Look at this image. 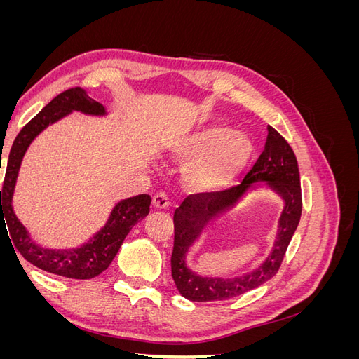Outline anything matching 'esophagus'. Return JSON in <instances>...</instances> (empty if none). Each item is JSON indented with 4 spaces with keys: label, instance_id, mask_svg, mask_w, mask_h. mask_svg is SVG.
<instances>
[{
    "label": "esophagus",
    "instance_id": "1",
    "mask_svg": "<svg viewBox=\"0 0 359 359\" xmlns=\"http://www.w3.org/2000/svg\"><path fill=\"white\" fill-rule=\"evenodd\" d=\"M153 205L157 210H168L170 206V202L165 193H156L153 196Z\"/></svg>",
    "mask_w": 359,
    "mask_h": 359
}]
</instances>
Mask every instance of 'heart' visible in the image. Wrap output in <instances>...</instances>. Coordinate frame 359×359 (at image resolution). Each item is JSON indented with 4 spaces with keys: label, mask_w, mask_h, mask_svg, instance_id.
<instances>
[{
    "label": "heart",
    "mask_w": 359,
    "mask_h": 359,
    "mask_svg": "<svg viewBox=\"0 0 359 359\" xmlns=\"http://www.w3.org/2000/svg\"><path fill=\"white\" fill-rule=\"evenodd\" d=\"M170 156L186 163L182 178L191 191L217 194L240 180L253 160L255 145L244 133L208 124L180 137L172 145Z\"/></svg>",
    "instance_id": "1"
}]
</instances>
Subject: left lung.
I'll list each match as a JSON object with an SVG mask.
<instances>
[{
  "instance_id": "left-lung-1",
  "label": "left lung",
  "mask_w": 359,
  "mask_h": 359,
  "mask_svg": "<svg viewBox=\"0 0 359 359\" xmlns=\"http://www.w3.org/2000/svg\"><path fill=\"white\" fill-rule=\"evenodd\" d=\"M259 188L276 192L284 201L273 247L263 264L255 270L232 278L202 276L187 265L189 248L223 215L236 208L250 192ZM302 211L298 161L290 145L277 130L268 126L264 153L259 156L240 186L217 194H193L173 214L172 277L177 289L190 301L229 299L264 285L277 274L286 248L295 233Z\"/></svg>"
}]
</instances>
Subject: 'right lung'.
Instances as JSON below:
<instances>
[{
	"instance_id": "1",
	"label": "right lung",
	"mask_w": 359,
	"mask_h": 359,
	"mask_svg": "<svg viewBox=\"0 0 359 359\" xmlns=\"http://www.w3.org/2000/svg\"><path fill=\"white\" fill-rule=\"evenodd\" d=\"M72 112L99 118L107 116L106 107L93 100L85 90L72 88L58 94L20 130L12 149H10L3 190H0V227L4 222L3 227H6L8 240H12L19 253L32 265L57 276L86 280L102 274L111 265L127 233L137 222L149 214L151 198L148 194H139V196L123 199L115 203L102 229L78 247L50 248L32 240V235L18 219L13 210V194L19 169L32 140L43 130L58 123L60 119Z\"/></svg>"
}]
</instances>
